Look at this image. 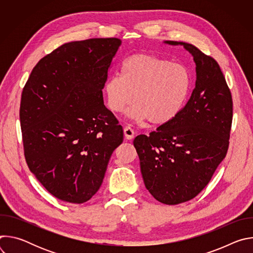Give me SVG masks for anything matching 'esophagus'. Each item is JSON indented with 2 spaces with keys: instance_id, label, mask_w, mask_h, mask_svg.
<instances>
[{
  "instance_id": "esophagus-1",
  "label": "esophagus",
  "mask_w": 253,
  "mask_h": 253,
  "mask_svg": "<svg viewBox=\"0 0 253 253\" xmlns=\"http://www.w3.org/2000/svg\"><path fill=\"white\" fill-rule=\"evenodd\" d=\"M134 130L131 128V127H129V126H127V127H125L124 128V136H125V138L127 139V140H131V139H133L134 138Z\"/></svg>"
}]
</instances>
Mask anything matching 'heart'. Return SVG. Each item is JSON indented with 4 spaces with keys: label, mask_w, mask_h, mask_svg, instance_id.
<instances>
[{
    "label": "heart",
    "mask_w": 253,
    "mask_h": 253,
    "mask_svg": "<svg viewBox=\"0 0 253 253\" xmlns=\"http://www.w3.org/2000/svg\"><path fill=\"white\" fill-rule=\"evenodd\" d=\"M122 74H114L104 85L107 106L115 113L127 112L137 121L148 119L152 125H165L181 112L189 95L192 79L189 70L152 54L136 53L126 58Z\"/></svg>",
    "instance_id": "1"
}]
</instances>
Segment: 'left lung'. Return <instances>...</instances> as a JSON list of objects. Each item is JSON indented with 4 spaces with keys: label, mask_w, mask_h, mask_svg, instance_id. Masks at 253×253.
Listing matches in <instances>:
<instances>
[{
    "label": "left lung",
    "mask_w": 253,
    "mask_h": 253,
    "mask_svg": "<svg viewBox=\"0 0 253 253\" xmlns=\"http://www.w3.org/2000/svg\"><path fill=\"white\" fill-rule=\"evenodd\" d=\"M196 65L190 99L170 123L149 136L139 135L134 147L144 184L161 203L175 205L199 194L225 158L232 123V97L221 69L195 46L176 41Z\"/></svg>",
    "instance_id": "left-lung-1"
}]
</instances>
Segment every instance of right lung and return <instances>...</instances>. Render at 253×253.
I'll use <instances>...</instances> for the list:
<instances>
[{"label":"right lung","instance_id":"obj_1","mask_svg":"<svg viewBox=\"0 0 253 253\" xmlns=\"http://www.w3.org/2000/svg\"><path fill=\"white\" fill-rule=\"evenodd\" d=\"M122 41L66 43L36 65L23 89L20 121L31 172L56 198L84 203L99 190L123 129L102 89Z\"/></svg>","mask_w":253,"mask_h":253}]
</instances>
